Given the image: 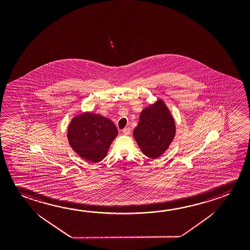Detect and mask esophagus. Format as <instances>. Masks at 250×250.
<instances>
[{
	"label": "esophagus",
	"mask_w": 250,
	"mask_h": 250,
	"mask_svg": "<svg viewBox=\"0 0 250 250\" xmlns=\"http://www.w3.org/2000/svg\"><path fill=\"white\" fill-rule=\"evenodd\" d=\"M124 134H125V135H129L130 133H131V128L130 127H126V128H125L123 130Z\"/></svg>",
	"instance_id": "obj_1"
}]
</instances>
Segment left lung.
Listing matches in <instances>:
<instances>
[{"mask_svg":"<svg viewBox=\"0 0 250 250\" xmlns=\"http://www.w3.org/2000/svg\"><path fill=\"white\" fill-rule=\"evenodd\" d=\"M175 133L171 111L162 99H158L141 111L133 137L145 155L157 159L169 148Z\"/></svg>","mask_w":250,"mask_h":250,"instance_id":"8db88e82","label":"left lung"}]
</instances>
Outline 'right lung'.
Segmentation results:
<instances>
[{
  "mask_svg": "<svg viewBox=\"0 0 250 250\" xmlns=\"http://www.w3.org/2000/svg\"><path fill=\"white\" fill-rule=\"evenodd\" d=\"M118 133L111 119L84 111L71 119L67 138L70 147L80 158L90 163H99L106 157Z\"/></svg>",
  "mask_w": 250,
  "mask_h": 250,
  "instance_id": "obj_1",
  "label": "right lung"
}]
</instances>
